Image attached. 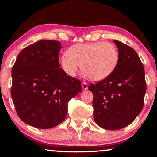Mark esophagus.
Instances as JSON below:
<instances>
[{"mask_svg":"<svg viewBox=\"0 0 157 157\" xmlns=\"http://www.w3.org/2000/svg\"><path fill=\"white\" fill-rule=\"evenodd\" d=\"M82 89H83V90H86L88 89V84H87L86 82H82Z\"/></svg>","mask_w":157,"mask_h":157,"instance_id":"34e87169","label":"esophagus"}]
</instances>
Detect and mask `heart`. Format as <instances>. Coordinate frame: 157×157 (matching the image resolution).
Here are the masks:
<instances>
[{
  "mask_svg": "<svg viewBox=\"0 0 157 157\" xmlns=\"http://www.w3.org/2000/svg\"><path fill=\"white\" fill-rule=\"evenodd\" d=\"M119 61V53L115 45L98 41L78 44L70 47L67 54L60 57V64L68 75L75 76L81 66V71L86 79L101 81L115 70Z\"/></svg>",
  "mask_w": 157,
  "mask_h": 157,
  "instance_id": "1",
  "label": "heart"
}]
</instances>
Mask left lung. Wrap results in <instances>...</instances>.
Segmentation results:
<instances>
[{
	"label": "left lung",
	"instance_id": "1",
	"mask_svg": "<svg viewBox=\"0 0 157 157\" xmlns=\"http://www.w3.org/2000/svg\"><path fill=\"white\" fill-rule=\"evenodd\" d=\"M119 61L113 72L102 80L89 85L94 94V118L105 129H123L142 111L146 91L145 70L136 52L113 40Z\"/></svg>",
	"mask_w": 157,
	"mask_h": 157
}]
</instances>
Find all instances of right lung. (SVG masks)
<instances>
[{
    "instance_id": "1",
    "label": "right lung",
    "mask_w": 157,
    "mask_h": 157,
    "mask_svg": "<svg viewBox=\"0 0 157 157\" xmlns=\"http://www.w3.org/2000/svg\"><path fill=\"white\" fill-rule=\"evenodd\" d=\"M61 43L41 40L23 48L12 69L11 95L26 124L50 129L63 121L71 98L82 91L79 79L59 66Z\"/></svg>"
}]
</instances>
